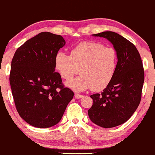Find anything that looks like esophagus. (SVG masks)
<instances>
[{
	"label": "esophagus",
	"instance_id": "obj_1",
	"mask_svg": "<svg viewBox=\"0 0 155 155\" xmlns=\"http://www.w3.org/2000/svg\"><path fill=\"white\" fill-rule=\"evenodd\" d=\"M82 97H83V96H82V95H81V94H77V93H75V97L76 99H80V98H82Z\"/></svg>",
	"mask_w": 155,
	"mask_h": 155
}]
</instances>
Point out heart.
Wrapping results in <instances>:
<instances>
[{
    "label": "heart",
    "mask_w": 155,
    "mask_h": 155,
    "mask_svg": "<svg viewBox=\"0 0 155 155\" xmlns=\"http://www.w3.org/2000/svg\"><path fill=\"white\" fill-rule=\"evenodd\" d=\"M55 68L62 78L69 81L79 72L80 77L68 82L67 86L77 92L89 89L101 91L109 85L115 75L118 54L115 48L105 47L97 41L81 42L71 51L56 54Z\"/></svg>",
    "instance_id": "obj_1"
}]
</instances>
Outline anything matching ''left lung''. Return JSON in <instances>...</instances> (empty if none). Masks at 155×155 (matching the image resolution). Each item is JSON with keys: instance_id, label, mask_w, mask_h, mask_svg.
Here are the masks:
<instances>
[{"instance_id": "obj_1", "label": "left lung", "mask_w": 155, "mask_h": 155, "mask_svg": "<svg viewBox=\"0 0 155 155\" xmlns=\"http://www.w3.org/2000/svg\"><path fill=\"white\" fill-rule=\"evenodd\" d=\"M104 37L113 44L118 54L115 75L101 94H94L88 110L90 120L102 128H113L124 124L140 104L144 78L140 56L134 44L114 31L92 35Z\"/></svg>"}]
</instances>
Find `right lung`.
I'll use <instances>...</instances> for the list:
<instances>
[{
  "label": "right lung",
  "instance_id": "obj_1",
  "mask_svg": "<svg viewBox=\"0 0 155 155\" xmlns=\"http://www.w3.org/2000/svg\"><path fill=\"white\" fill-rule=\"evenodd\" d=\"M65 45L61 35L44 31L25 41L12 58L10 83L17 111L34 127L56 125L73 98L55 72V57Z\"/></svg>",
  "mask_w": 155,
  "mask_h": 155
}]
</instances>
